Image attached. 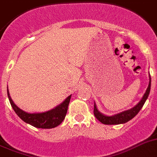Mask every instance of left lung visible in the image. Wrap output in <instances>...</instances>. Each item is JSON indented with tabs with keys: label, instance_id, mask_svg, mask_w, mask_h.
I'll return each mask as SVG.
<instances>
[{
	"label": "left lung",
	"instance_id": "8db88e82",
	"mask_svg": "<svg viewBox=\"0 0 157 157\" xmlns=\"http://www.w3.org/2000/svg\"><path fill=\"white\" fill-rule=\"evenodd\" d=\"M150 88H151V77H150L149 75V83H148V86L147 88V90H146V91L144 93V96H143L142 99L139 101L138 104L135 105L132 109L123 111L121 113L113 115V116H106V115H104L101 113H100L98 109H97V106H96L94 102V114L95 117L100 122L105 124H124V123L127 122V121H130L132 118H133L139 113V111L140 110V109L142 108L144 102H145V101L147 100V98L148 97V94H149L150 92Z\"/></svg>",
	"mask_w": 157,
	"mask_h": 157
}]
</instances>
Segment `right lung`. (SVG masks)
<instances>
[{"mask_svg": "<svg viewBox=\"0 0 157 157\" xmlns=\"http://www.w3.org/2000/svg\"><path fill=\"white\" fill-rule=\"evenodd\" d=\"M7 93L10 104L13 109H14L15 113L18 115V117L25 122L36 128H52L61 124L65 118V116L67 112L68 105H69L71 97V95L68 96L60 105H57L56 108L49 111L44 112V113H29L25 112L20 109L17 105H16L9 95V89H7Z\"/></svg>", "mask_w": 157, "mask_h": 157, "instance_id": "1", "label": "right lung"}]
</instances>
